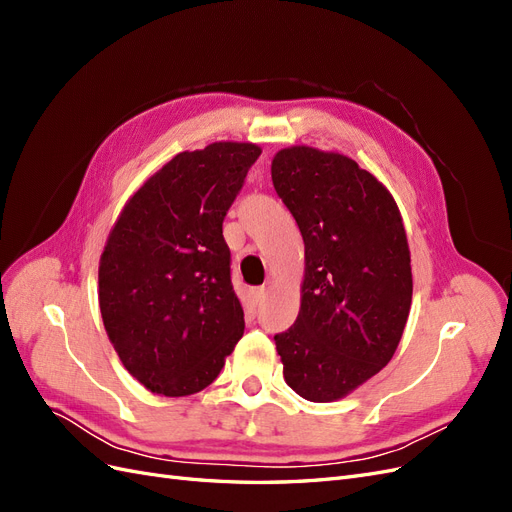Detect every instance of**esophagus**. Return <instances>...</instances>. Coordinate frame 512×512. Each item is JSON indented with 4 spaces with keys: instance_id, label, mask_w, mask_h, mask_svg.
Returning a JSON list of instances; mask_svg holds the SVG:
<instances>
[{
    "instance_id": "34e87169",
    "label": "esophagus",
    "mask_w": 512,
    "mask_h": 512,
    "mask_svg": "<svg viewBox=\"0 0 512 512\" xmlns=\"http://www.w3.org/2000/svg\"><path fill=\"white\" fill-rule=\"evenodd\" d=\"M252 301L258 305L262 299H265V294H267V290H265V286H260V288H252Z\"/></svg>"
}]
</instances>
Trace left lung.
<instances>
[{
    "mask_svg": "<svg viewBox=\"0 0 512 512\" xmlns=\"http://www.w3.org/2000/svg\"><path fill=\"white\" fill-rule=\"evenodd\" d=\"M271 179L305 243L301 309L275 348L290 389L329 404L376 376L404 335L412 305L404 220L393 194L344 153L280 149Z\"/></svg>",
    "mask_w": 512,
    "mask_h": 512,
    "instance_id": "obj_1",
    "label": "left lung"
}]
</instances>
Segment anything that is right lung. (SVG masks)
<instances>
[{
	"label": "right lung",
	"mask_w": 512,
	"mask_h": 512,
	"mask_svg": "<svg viewBox=\"0 0 512 512\" xmlns=\"http://www.w3.org/2000/svg\"><path fill=\"white\" fill-rule=\"evenodd\" d=\"M260 151L220 141L177 153L108 232L98 269L102 322L123 367L151 393L203 391L243 335L222 222Z\"/></svg>",
	"instance_id": "right-lung-1"
}]
</instances>
